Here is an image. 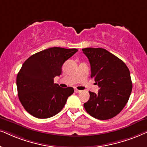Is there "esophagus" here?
Wrapping results in <instances>:
<instances>
[{"label":"esophagus","mask_w":147,"mask_h":147,"mask_svg":"<svg viewBox=\"0 0 147 147\" xmlns=\"http://www.w3.org/2000/svg\"><path fill=\"white\" fill-rule=\"evenodd\" d=\"M81 92V91H80V90H77V89H75V93H79V92Z\"/></svg>","instance_id":"obj_1"}]
</instances>
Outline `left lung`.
I'll return each mask as SVG.
<instances>
[{
    "label": "left lung",
    "mask_w": 147,
    "mask_h": 147,
    "mask_svg": "<svg viewBox=\"0 0 147 147\" xmlns=\"http://www.w3.org/2000/svg\"><path fill=\"white\" fill-rule=\"evenodd\" d=\"M82 51L90 63L91 77L100 87L97 94L89 92L85 111L100 120L114 117L123 110L132 90L129 70L123 61L102 48Z\"/></svg>",
    "instance_id": "left-lung-1"
}]
</instances>
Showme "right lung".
I'll use <instances>...</instances> for the list:
<instances>
[{
  "label": "right lung",
  "instance_id": "right-lung-1",
  "mask_svg": "<svg viewBox=\"0 0 147 147\" xmlns=\"http://www.w3.org/2000/svg\"><path fill=\"white\" fill-rule=\"evenodd\" d=\"M78 51L77 49L51 47L31 55L17 75L18 97L25 110L39 119L60 113L74 93L71 87L62 88L54 83L62 73V66Z\"/></svg>",
  "mask_w": 147,
  "mask_h": 147
}]
</instances>
